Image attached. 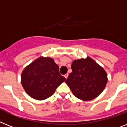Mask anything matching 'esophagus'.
<instances>
[{
    "label": "esophagus",
    "instance_id": "1",
    "mask_svg": "<svg viewBox=\"0 0 127 127\" xmlns=\"http://www.w3.org/2000/svg\"><path fill=\"white\" fill-rule=\"evenodd\" d=\"M68 75H68L67 73V74H65V75H64V77H65V78H67Z\"/></svg>",
    "mask_w": 127,
    "mask_h": 127
}]
</instances>
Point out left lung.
<instances>
[{"instance_id":"left-lung-1","label":"left lung","mask_w":127,"mask_h":127,"mask_svg":"<svg viewBox=\"0 0 127 127\" xmlns=\"http://www.w3.org/2000/svg\"><path fill=\"white\" fill-rule=\"evenodd\" d=\"M71 69L65 82L78 99L84 101L92 100L105 88L107 73L92 58L75 60L72 63Z\"/></svg>"}]
</instances>
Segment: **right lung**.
<instances>
[{
	"instance_id": "add662e5",
	"label": "right lung",
	"mask_w": 127,
	"mask_h": 127,
	"mask_svg": "<svg viewBox=\"0 0 127 127\" xmlns=\"http://www.w3.org/2000/svg\"><path fill=\"white\" fill-rule=\"evenodd\" d=\"M65 78L60 75L59 67L50 57L41 56L25 68L21 84L30 97L38 100L49 98Z\"/></svg>"
}]
</instances>
